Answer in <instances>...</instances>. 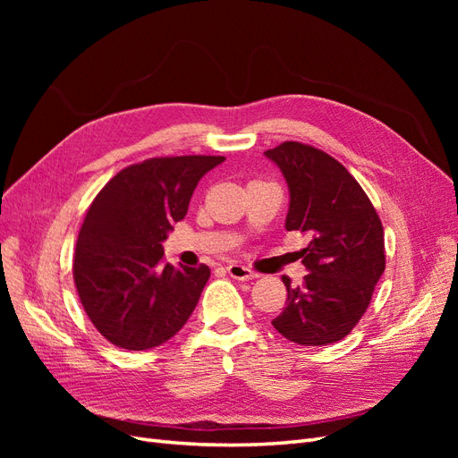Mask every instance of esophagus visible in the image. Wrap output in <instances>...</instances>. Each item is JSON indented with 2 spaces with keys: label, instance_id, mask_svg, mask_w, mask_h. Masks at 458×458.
I'll use <instances>...</instances> for the list:
<instances>
[{
  "label": "esophagus",
  "instance_id": "1",
  "mask_svg": "<svg viewBox=\"0 0 458 458\" xmlns=\"http://www.w3.org/2000/svg\"><path fill=\"white\" fill-rule=\"evenodd\" d=\"M227 273L237 281H252L258 276V273H254L252 269H248L244 266H239V263H231V266H227Z\"/></svg>",
  "mask_w": 458,
  "mask_h": 458
}]
</instances>
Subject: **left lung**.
Listing matches in <instances>:
<instances>
[{
    "label": "left lung",
    "instance_id": "left-lung-1",
    "mask_svg": "<svg viewBox=\"0 0 458 458\" xmlns=\"http://www.w3.org/2000/svg\"><path fill=\"white\" fill-rule=\"evenodd\" d=\"M290 192L286 231L310 244L300 250L308 275L286 286V308L271 325L300 345H328L348 336L367 311L386 267L384 229L365 191L327 152L286 141L263 152Z\"/></svg>",
    "mask_w": 458,
    "mask_h": 458
}]
</instances>
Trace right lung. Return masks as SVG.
I'll list each match as a JSON object with an SVG mask.
<instances>
[{
	"label": "right lung",
	"instance_id": "obj_1",
	"mask_svg": "<svg viewBox=\"0 0 458 458\" xmlns=\"http://www.w3.org/2000/svg\"><path fill=\"white\" fill-rule=\"evenodd\" d=\"M224 157L150 158L116 174L91 202L74 254L81 306L123 350L168 342L195 311L210 267L164 263L162 242L182 221L204 174Z\"/></svg>",
	"mask_w": 458,
	"mask_h": 458
}]
</instances>
